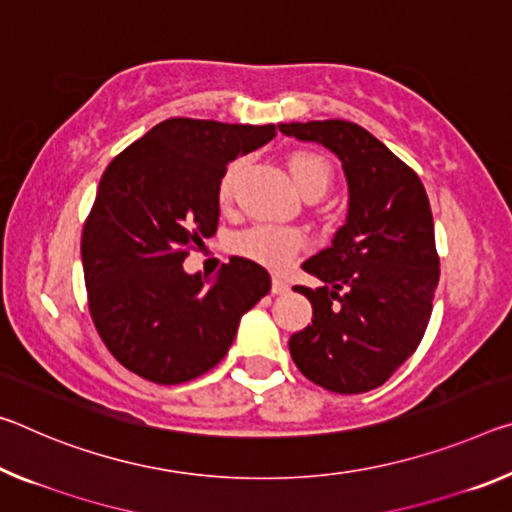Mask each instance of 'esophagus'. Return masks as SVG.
<instances>
[{
  "label": "esophagus",
  "instance_id": "obj_1",
  "mask_svg": "<svg viewBox=\"0 0 512 512\" xmlns=\"http://www.w3.org/2000/svg\"><path fill=\"white\" fill-rule=\"evenodd\" d=\"M271 291L273 294H287L289 291V285L282 278H273V285H271Z\"/></svg>",
  "mask_w": 512,
  "mask_h": 512
}]
</instances>
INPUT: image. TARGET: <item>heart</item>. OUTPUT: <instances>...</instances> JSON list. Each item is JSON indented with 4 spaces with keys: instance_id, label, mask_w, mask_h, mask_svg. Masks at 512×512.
Here are the masks:
<instances>
[{
    "instance_id": "obj_1",
    "label": "heart",
    "mask_w": 512,
    "mask_h": 512,
    "mask_svg": "<svg viewBox=\"0 0 512 512\" xmlns=\"http://www.w3.org/2000/svg\"><path fill=\"white\" fill-rule=\"evenodd\" d=\"M239 164H230L218 184V200L227 202L232 198L234 180H237ZM291 180L298 186L300 193L307 191H326L332 180V168L321 154L316 152H294L289 157ZM305 237L296 227H278V225H255L241 232L234 239V250L241 257L266 266V269L282 271L294 262V257L303 250Z\"/></svg>"
}]
</instances>
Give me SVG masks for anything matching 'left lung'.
Returning a JSON list of instances; mask_svg holds the SVG:
<instances>
[{
    "label": "left lung",
    "mask_w": 512,
    "mask_h": 512,
    "mask_svg": "<svg viewBox=\"0 0 512 512\" xmlns=\"http://www.w3.org/2000/svg\"><path fill=\"white\" fill-rule=\"evenodd\" d=\"M342 161L346 223L328 248L305 259L319 289L296 287L312 323L289 353L312 383L337 394L376 389L417 351L440 280L433 214L417 173L367 129L348 120L280 123Z\"/></svg>",
    "instance_id": "obj_1"
}]
</instances>
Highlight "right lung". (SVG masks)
<instances>
[{"instance_id":"add662e5","label":"right lung","mask_w":512,"mask_h":512,"mask_svg":"<svg viewBox=\"0 0 512 512\" xmlns=\"http://www.w3.org/2000/svg\"><path fill=\"white\" fill-rule=\"evenodd\" d=\"M275 136V125L170 118L104 170L81 234L88 307L113 358L157 385H180L225 358L241 316L271 289L243 257L207 280L184 257L218 225L227 164Z\"/></svg>"}]
</instances>
